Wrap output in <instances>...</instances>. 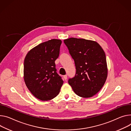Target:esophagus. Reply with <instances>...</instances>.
<instances>
[{
    "instance_id": "1",
    "label": "esophagus",
    "mask_w": 131,
    "mask_h": 131,
    "mask_svg": "<svg viewBox=\"0 0 131 131\" xmlns=\"http://www.w3.org/2000/svg\"><path fill=\"white\" fill-rule=\"evenodd\" d=\"M63 77H64V79L65 80H67V75H64Z\"/></svg>"
}]
</instances>
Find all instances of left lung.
<instances>
[{"instance_id": "left-lung-1", "label": "left lung", "mask_w": 131, "mask_h": 131, "mask_svg": "<svg viewBox=\"0 0 131 131\" xmlns=\"http://www.w3.org/2000/svg\"><path fill=\"white\" fill-rule=\"evenodd\" d=\"M74 60L76 72L68 79L74 92L82 98H90L102 88L108 76L106 57L96 42L71 38L64 40Z\"/></svg>"}]
</instances>
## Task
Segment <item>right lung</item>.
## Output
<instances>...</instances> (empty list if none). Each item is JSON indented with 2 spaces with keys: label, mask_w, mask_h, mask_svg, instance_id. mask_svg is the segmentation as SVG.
<instances>
[{
  "label": "right lung",
  "mask_w": 131,
  "mask_h": 131,
  "mask_svg": "<svg viewBox=\"0 0 131 131\" xmlns=\"http://www.w3.org/2000/svg\"><path fill=\"white\" fill-rule=\"evenodd\" d=\"M62 41L52 39L31 49L24 61V80L33 96L42 101L56 97L63 84L56 73L55 61L58 57Z\"/></svg>",
  "instance_id": "right-lung-1"
}]
</instances>
